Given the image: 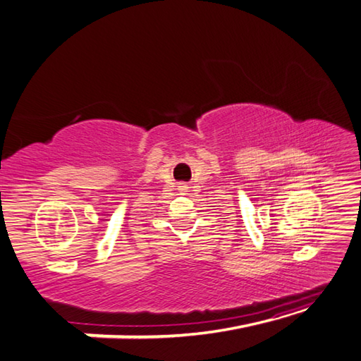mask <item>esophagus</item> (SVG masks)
Returning <instances> with one entry per match:
<instances>
[{"label":"esophagus","instance_id":"esophagus-1","mask_svg":"<svg viewBox=\"0 0 361 361\" xmlns=\"http://www.w3.org/2000/svg\"><path fill=\"white\" fill-rule=\"evenodd\" d=\"M183 188H186V186H183Z\"/></svg>","mask_w":361,"mask_h":361}]
</instances>
